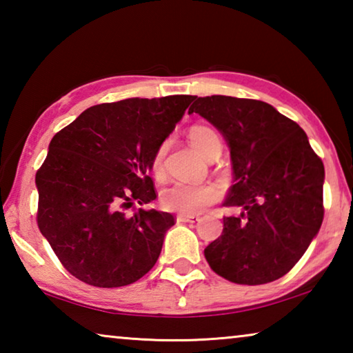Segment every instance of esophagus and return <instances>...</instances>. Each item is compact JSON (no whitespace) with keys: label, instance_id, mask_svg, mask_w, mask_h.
<instances>
[{"label":"esophagus","instance_id":"1","mask_svg":"<svg viewBox=\"0 0 353 353\" xmlns=\"http://www.w3.org/2000/svg\"><path fill=\"white\" fill-rule=\"evenodd\" d=\"M176 221L177 223H196V221H199V216H196V214H177Z\"/></svg>","mask_w":353,"mask_h":353}]
</instances>
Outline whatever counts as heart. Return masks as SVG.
<instances>
[{"instance_id":"b5f03b06","label":"heart","mask_w":353,"mask_h":353,"mask_svg":"<svg viewBox=\"0 0 353 353\" xmlns=\"http://www.w3.org/2000/svg\"><path fill=\"white\" fill-rule=\"evenodd\" d=\"M188 139L202 155H210L216 149H221V137L216 130L208 126H194L190 129ZM165 146H162L154 157V170L162 168ZM221 191L213 183H183L177 182L166 188L162 193V204L166 210L196 214L205 210L208 205L219 199Z\"/></svg>"}]
</instances>
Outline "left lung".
<instances>
[{
    "mask_svg": "<svg viewBox=\"0 0 353 353\" xmlns=\"http://www.w3.org/2000/svg\"><path fill=\"white\" fill-rule=\"evenodd\" d=\"M194 99L188 113L208 119L230 148L235 183L224 205L241 208L223 219V234L205 248V259L229 282H274L321 229L324 163L302 128L271 104L223 94Z\"/></svg>",
    "mask_w": 353,
    "mask_h": 353,
    "instance_id": "left-lung-1",
    "label": "left lung"
}]
</instances>
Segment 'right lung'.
<instances>
[{
    "mask_svg": "<svg viewBox=\"0 0 353 353\" xmlns=\"http://www.w3.org/2000/svg\"><path fill=\"white\" fill-rule=\"evenodd\" d=\"M194 98L93 105L52 137L35 174L37 224L71 276L118 288L152 270L174 216L143 208L129 216L124 210L157 198L148 172Z\"/></svg>",
    "mask_w": 353,
    "mask_h": 353,
    "instance_id": "1",
    "label": "right lung"
}]
</instances>
